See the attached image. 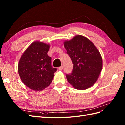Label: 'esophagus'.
Returning a JSON list of instances; mask_svg holds the SVG:
<instances>
[{
  "label": "esophagus",
  "instance_id": "obj_1",
  "mask_svg": "<svg viewBox=\"0 0 125 125\" xmlns=\"http://www.w3.org/2000/svg\"><path fill=\"white\" fill-rule=\"evenodd\" d=\"M63 67L62 66H60V67H59L58 68V69H59V70H62V69H63Z\"/></svg>",
  "mask_w": 125,
  "mask_h": 125
}]
</instances>
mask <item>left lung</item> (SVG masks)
I'll return each mask as SVG.
<instances>
[{
    "label": "left lung",
    "mask_w": 125,
    "mask_h": 125,
    "mask_svg": "<svg viewBox=\"0 0 125 125\" xmlns=\"http://www.w3.org/2000/svg\"><path fill=\"white\" fill-rule=\"evenodd\" d=\"M63 43L73 64L72 73L66 74L68 81L78 90L89 88L97 81L102 68L99 50L89 39L80 35Z\"/></svg>",
    "instance_id": "1"
}]
</instances>
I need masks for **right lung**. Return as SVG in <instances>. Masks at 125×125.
<instances>
[{
	"label": "right lung",
	"mask_w": 125,
	"mask_h": 125,
	"mask_svg": "<svg viewBox=\"0 0 125 125\" xmlns=\"http://www.w3.org/2000/svg\"><path fill=\"white\" fill-rule=\"evenodd\" d=\"M50 44L36 41L26 48L18 63V73L23 83L30 89L42 91L51 83L57 69L51 66L47 55Z\"/></svg>",
	"instance_id": "obj_1"
}]
</instances>
